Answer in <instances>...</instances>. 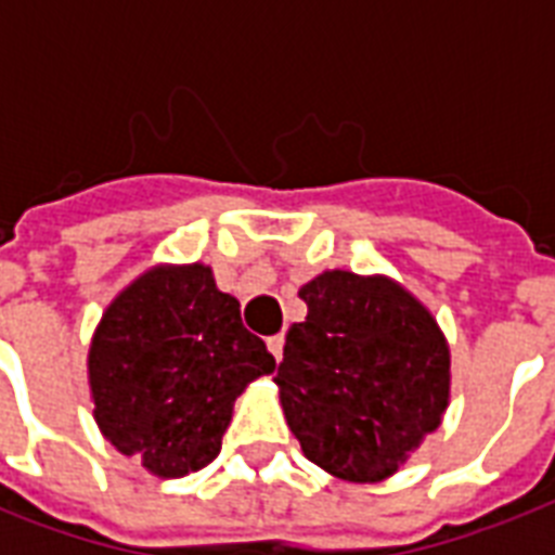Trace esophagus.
Listing matches in <instances>:
<instances>
[{
	"mask_svg": "<svg viewBox=\"0 0 555 555\" xmlns=\"http://www.w3.org/2000/svg\"><path fill=\"white\" fill-rule=\"evenodd\" d=\"M282 348H285V337H282V334H273V337H268V351L276 357V363L282 360Z\"/></svg>",
	"mask_w": 555,
	"mask_h": 555,
	"instance_id": "obj_1",
	"label": "esophagus"
}]
</instances>
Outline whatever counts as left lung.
Wrapping results in <instances>:
<instances>
[{
	"label": "left lung",
	"instance_id": "1",
	"mask_svg": "<svg viewBox=\"0 0 555 555\" xmlns=\"http://www.w3.org/2000/svg\"><path fill=\"white\" fill-rule=\"evenodd\" d=\"M276 379L308 461L357 483L397 473L438 429L449 403V348L438 322L383 276L328 270L299 291Z\"/></svg>",
	"mask_w": 555,
	"mask_h": 555
}]
</instances>
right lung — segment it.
<instances>
[{
    "instance_id": "1",
    "label": "right lung",
    "mask_w": 555,
    "mask_h": 555,
    "mask_svg": "<svg viewBox=\"0 0 555 555\" xmlns=\"http://www.w3.org/2000/svg\"><path fill=\"white\" fill-rule=\"evenodd\" d=\"M273 369L209 268H155L108 305L91 339L94 417L124 455L181 478L221 452L235 397Z\"/></svg>"
}]
</instances>
